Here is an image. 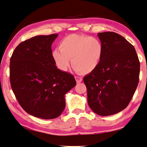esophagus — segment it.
Returning a JSON list of instances; mask_svg holds the SVG:
<instances>
[{"label":"esophagus","instance_id":"1","mask_svg":"<svg viewBox=\"0 0 147 147\" xmlns=\"http://www.w3.org/2000/svg\"><path fill=\"white\" fill-rule=\"evenodd\" d=\"M75 78L76 81H77V83H78V84L79 83H81V81H82V78L80 77H78V76H75Z\"/></svg>","mask_w":147,"mask_h":147}]
</instances>
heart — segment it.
<instances>
[{
  "label": "heart",
  "instance_id": "obj_1",
  "mask_svg": "<svg viewBox=\"0 0 147 147\" xmlns=\"http://www.w3.org/2000/svg\"><path fill=\"white\" fill-rule=\"evenodd\" d=\"M59 50L53 51L52 56L60 70L66 71L71 60L76 71L88 74L99 65L103 54V45L97 38L72 34L61 40Z\"/></svg>",
  "mask_w": 147,
  "mask_h": 147
}]
</instances>
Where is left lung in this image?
Returning <instances> with one entry per match:
<instances>
[{"label": "left lung", "instance_id": "8db88e82", "mask_svg": "<svg viewBox=\"0 0 147 147\" xmlns=\"http://www.w3.org/2000/svg\"><path fill=\"white\" fill-rule=\"evenodd\" d=\"M103 54L98 67L84 78L88 105L99 116H110L126 108L139 81L140 61L132 46L114 32L98 33Z\"/></svg>", "mask_w": 147, "mask_h": 147}]
</instances>
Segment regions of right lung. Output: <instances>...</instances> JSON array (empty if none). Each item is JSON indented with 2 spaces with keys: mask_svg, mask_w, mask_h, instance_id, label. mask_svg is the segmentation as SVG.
<instances>
[{
  "mask_svg": "<svg viewBox=\"0 0 147 147\" xmlns=\"http://www.w3.org/2000/svg\"><path fill=\"white\" fill-rule=\"evenodd\" d=\"M58 34L37 35L21 42L10 59V84L28 114L42 119L57 118L66 106L65 94L76 86L74 76L58 69L51 45Z\"/></svg>",
  "mask_w": 147,
  "mask_h": 147,
  "instance_id": "obj_1",
  "label": "right lung"
}]
</instances>
